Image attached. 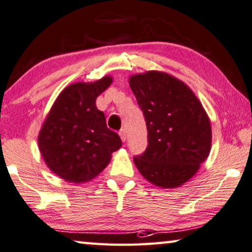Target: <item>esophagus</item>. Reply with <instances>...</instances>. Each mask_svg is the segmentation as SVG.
<instances>
[{"mask_svg": "<svg viewBox=\"0 0 252 252\" xmlns=\"http://www.w3.org/2000/svg\"><path fill=\"white\" fill-rule=\"evenodd\" d=\"M119 134H120V137H121V140L122 141H126V129H121L119 131Z\"/></svg>", "mask_w": 252, "mask_h": 252, "instance_id": "obj_1", "label": "esophagus"}]
</instances>
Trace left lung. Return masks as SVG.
<instances>
[{"instance_id": "8db88e82", "label": "left lung", "mask_w": 252, "mask_h": 252, "mask_svg": "<svg viewBox=\"0 0 252 252\" xmlns=\"http://www.w3.org/2000/svg\"><path fill=\"white\" fill-rule=\"evenodd\" d=\"M146 120L148 146L133 158L147 181L162 189L186 183L210 154L212 131L206 112L183 82L161 71L130 78Z\"/></svg>"}]
</instances>
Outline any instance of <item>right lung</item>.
<instances>
[{
	"mask_svg": "<svg viewBox=\"0 0 252 252\" xmlns=\"http://www.w3.org/2000/svg\"><path fill=\"white\" fill-rule=\"evenodd\" d=\"M105 76L95 83H76L56 99L39 133V149L51 171L65 181L83 183L96 177L122 146L106 126L95 101L111 85Z\"/></svg>",
	"mask_w": 252,
	"mask_h": 252,
	"instance_id": "obj_1",
	"label": "right lung"
}]
</instances>
